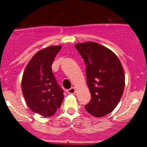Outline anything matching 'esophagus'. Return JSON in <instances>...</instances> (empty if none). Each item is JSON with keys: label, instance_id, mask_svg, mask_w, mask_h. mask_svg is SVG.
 I'll return each instance as SVG.
<instances>
[{"label": "esophagus", "instance_id": "esophagus-1", "mask_svg": "<svg viewBox=\"0 0 147 147\" xmlns=\"http://www.w3.org/2000/svg\"><path fill=\"white\" fill-rule=\"evenodd\" d=\"M75 91H76V90H75V88H74V87L71 88L70 89L67 90V92L68 93H70V94H74Z\"/></svg>", "mask_w": 147, "mask_h": 147}]
</instances>
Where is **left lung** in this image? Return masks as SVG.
<instances>
[{
  "mask_svg": "<svg viewBox=\"0 0 147 147\" xmlns=\"http://www.w3.org/2000/svg\"><path fill=\"white\" fill-rule=\"evenodd\" d=\"M86 66V79L91 99L85 106L95 117L111 113L122 96L125 76L121 63L110 49L93 42L75 45Z\"/></svg>",
  "mask_w": 147,
  "mask_h": 147,
  "instance_id": "1",
  "label": "left lung"
}]
</instances>
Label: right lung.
Masks as SVG:
<instances>
[{
  "instance_id": "add662e5",
  "label": "right lung",
  "mask_w": 147,
  "mask_h": 147,
  "mask_svg": "<svg viewBox=\"0 0 147 147\" xmlns=\"http://www.w3.org/2000/svg\"><path fill=\"white\" fill-rule=\"evenodd\" d=\"M61 48L49 46L38 51L29 61L22 78V92L27 105L34 113L44 117L54 115L64 98V90L51 69Z\"/></svg>"
}]
</instances>
